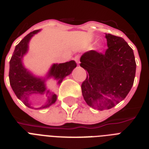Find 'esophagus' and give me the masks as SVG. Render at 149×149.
Returning <instances> with one entry per match:
<instances>
[{
	"label": "esophagus",
	"mask_w": 149,
	"mask_h": 149,
	"mask_svg": "<svg viewBox=\"0 0 149 149\" xmlns=\"http://www.w3.org/2000/svg\"><path fill=\"white\" fill-rule=\"evenodd\" d=\"M74 59H75V61H76V62H77V63H78V64H79V56H76V57H75V58H74Z\"/></svg>",
	"instance_id": "1"
}]
</instances>
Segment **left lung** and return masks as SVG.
Returning <instances> with one entry per match:
<instances>
[{
  "instance_id": "1",
  "label": "left lung",
  "mask_w": 149,
  "mask_h": 149,
  "mask_svg": "<svg viewBox=\"0 0 149 149\" xmlns=\"http://www.w3.org/2000/svg\"><path fill=\"white\" fill-rule=\"evenodd\" d=\"M105 37V52L91 50L80 58V66L88 72L81 85L83 97L99 111L112 108L126 97L136 71L134 52L125 39L111 34Z\"/></svg>"
}]
</instances>
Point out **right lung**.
Returning a JSON list of instances; mask_svg holds the SVG:
<instances>
[{
  "instance_id": "1",
  "label": "right lung",
  "mask_w": 149,
  "mask_h": 149,
  "mask_svg": "<svg viewBox=\"0 0 149 149\" xmlns=\"http://www.w3.org/2000/svg\"><path fill=\"white\" fill-rule=\"evenodd\" d=\"M40 30H36L28 34L16 46L10 60L9 69V80L13 91L17 97L21 100L25 106L34 108L31 98L42 97L46 100L45 104L38 108L43 109L49 107L55 104L57 96L53 91H50L45 86V79L53 77L58 85L62 83L66 76L70 75L74 68L77 67V63L74 60L59 64H53L48 72L46 78L36 77L29 70L25 69L22 63L23 56L29 49V43L31 37L38 33Z\"/></svg>"
}]
</instances>
